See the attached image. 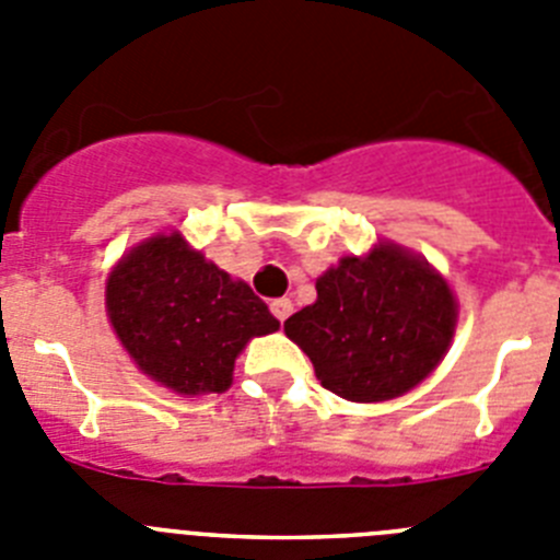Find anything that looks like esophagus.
Wrapping results in <instances>:
<instances>
[{"label": "esophagus", "instance_id": "obj_1", "mask_svg": "<svg viewBox=\"0 0 560 560\" xmlns=\"http://www.w3.org/2000/svg\"><path fill=\"white\" fill-rule=\"evenodd\" d=\"M271 314H275L280 323H285L291 314V300H285V296H280V300H271Z\"/></svg>", "mask_w": 560, "mask_h": 560}]
</instances>
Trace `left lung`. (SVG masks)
<instances>
[{
  "label": "left lung",
  "mask_w": 560,
  "mask_h": 560,
  "mask_svg": "<svg viewBox=\"0 0 560 560\" xmlns=\"http://www.w3.org/2000/svg\"><path fill=\"white\" fill-rule=\"evenodd\" d=\"M452 289L420 257L381 244L316 280V303L285 319L316 378L348 400H389L427 378L452 341Z\"/></svg>",
  "instance_id": "left-lung-1"
}]
</instances>
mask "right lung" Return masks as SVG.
Returning a JSON list of instances; mask_svg holds the SVG:
<instances>
[{
    "label": "right lung",
    "mask_w": 560,
    "mask_h": 560,
    "mask_svg": "<svg viewBox=\"0 0 560 560\" xmlns=\"http://www.w3.org/2000/svg\"><path fill=\"white\" fill-rule=\"evenodd\" d=\"M106 308L122 348L142 373L173 393H224L252 336L280 328L241 280L182 241L156 235L114 266Z\"/></svg>",
    "instance_id": "right-lung-1"
}]
</instances>
